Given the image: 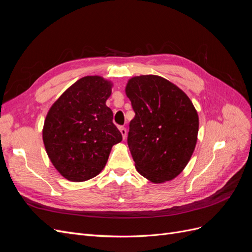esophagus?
Listing matches in <instances>:
<instances>
[{"label":"esophagus","instance_id":"obj_1","mask_svg":"<svg viewBox=\"0 0 252 252\" xmlns=\"http://www.w3.org/2000/svg\"><path fill=\"white\" fill-rule=\"evenodd\" d=\"M120 131L122 133V136H123V139L125 140L126 139V135H127V130L125 127H120Z\"/></svg>","mask_w":252,"mask_h":252}]
</instances>
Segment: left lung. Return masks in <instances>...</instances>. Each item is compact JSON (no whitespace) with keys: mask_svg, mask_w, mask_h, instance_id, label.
<instances>
[{"mask_svg":"<svg viewBox=\"0 0 252 252\" xmlns=\"http://www.w3.org/2000/svg\"><path fill=\"white\" fill-rule=\"evenodd\" d=\"M125 93L135 112L127 142L136 170L155 184L177 178L197 141L199 116L192 102L173 83L154 74L129 79Z\"/></svg>","mask_w":252,"mask_h":252,"instance_id":"left-lung-1","label":"left lung"}]
</instances>
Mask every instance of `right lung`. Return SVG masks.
Segmentation results:
<instances>
[{
  "label": "right lung",
  "mask_w": 252,
  "mask_h": 252,
  "mask_svg": "<svg viewBox=\"0 0 252 252\" xmlns=\"http://www.w3.org/2000/svg\"><path fill=\"white\" fill-rule=\"evenodd\" d=\"M112 83L87 75L67 88L47 112L43 127L45 149L55 168L71 182L100 173L122 134L106 105Z\"/></svg>",
  "instance_id": "1"
}]
</instances>
